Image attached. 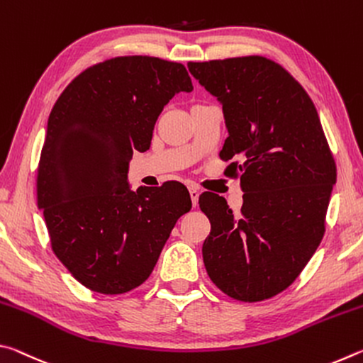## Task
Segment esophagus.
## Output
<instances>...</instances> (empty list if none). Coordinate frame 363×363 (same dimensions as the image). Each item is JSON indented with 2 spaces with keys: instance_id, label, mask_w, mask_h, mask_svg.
Masks as SVG:
<instances>
[{
  "instance_id": "obj_1",
  "label": "esophagus",
  "mask_w": 363,
  "mask_h": 363,
  "mask_svg": "<svg viewBox=\"0 0 363 363\" xmlns=\"http://www.w3.org/2000/svg\"><path fill=\"white\" fill-rule=\"evenodd\" d=\"M189 192H190V199H192V205H194V206H196V205H199L200 190L196 189V187H190V189H189Z\"/></svg>"
}]
</instances>
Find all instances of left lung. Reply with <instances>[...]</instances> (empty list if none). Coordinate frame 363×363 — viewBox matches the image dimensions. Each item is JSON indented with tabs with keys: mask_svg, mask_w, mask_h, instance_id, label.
<instances>
[{
	"mask_svg": "<svg viewBox=\"0 0 363 363\" xmlns=\"http://www.w3.org/2000/svg\"><path fill=\"white\" fill-rule=\"evenodd\" d=\"M189 72L223 106L219 157L240 176L238 216L216 194L200 195L211 223L201 248L220 291L255 303L296 280L322 242L336 164L314 102L274 60L261 56L189 62Z\"/></svg>",
	"mask_w": 363,
	"mask_h": 363,
	"instance_id": "left-lung-1",
	"label": "left lung"
}]
</instances>
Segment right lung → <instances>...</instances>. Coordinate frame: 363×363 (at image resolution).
<instances>
[{"instance_id":"add662e5","label":"right lung","mask_w":363,"mask_h":363,"mask_svg":"<svg viewBox=\"0 0 363 363\" xmlns=\"http://www.w3.org/2000/svg\"><path fill=\"white\" fill-rule=\"evenodd\" d=\"M192 89L182 64L125 56L79 73L54 104L36 199L54 255L89 290L121 294L143 285L192 208L179 182L128 186L133 152L149 149L163 107Z\"/></svg>"}]
</instances>
